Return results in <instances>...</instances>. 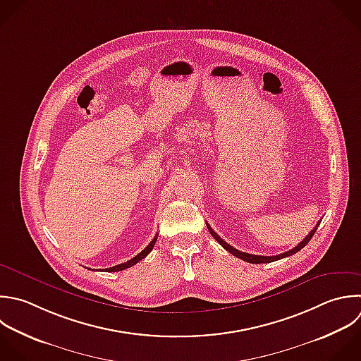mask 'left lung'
Returning <instances> with one entry per match:
<instances>
[{
	"label": "left lung",
	"mask_w": 361,
	"mask_h": 361,
	"mask_svg": "<svg viewBox=\"0 0 361 361\" xmlns=\"http://www.w3.org/2000/svg\"><path fill=\"white\" fill-rule=\"evenodd\" d=\"M319 224H320V220L317 221V224H316V227L296 245V247H293L292 250H289V251H286V252H282V254H278V255H271V257H265V255H254V254H248V252H243V251H238V250H235L234 247H231L230 244H227L223 238H220L214 231H213V228L207 224V228H209V231H210V234L214 237V240L223 247V248H226L230 254H233L234 257H237V258H240V259H243V261H247V262H251V264H267V262H272V261H278V259H281V258H285V257H289V255H292V254H295V252H298L299 250H302L309 241H310V238L313 237V234H314V231H316V228L319 227Z\"/></svg>",
	"instance_id": "obj_1"
}]
</instances>
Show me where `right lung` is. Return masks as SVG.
Returning <instances> with one entry per match:
<instances>
[{
  "label": "right lung",
  "instance_id": "obj_1",
  "mask_svg": "<svg viewBox=\"0 0 361 361\" xmlns=\"http://www.w3.org/2000/svg\"><path fill=\"white\" fill-rule=\"evenodd\" d=\"M157 238H158V234L154 237V240H152L140 254H137V255H135L134 258H131L130 261L123 262V264H118V265H114V267H110V268H106V269H102V271H104V272H117V271H123V269H126V268H130V267L135 265L138 261L144 259V258L152 251V248H154V245H155V243H157Z\"/></svg>",
  "mask_w": 361,
  "mask_h": 361
}]
</instances>
